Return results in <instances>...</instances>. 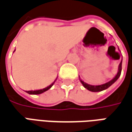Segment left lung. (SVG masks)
I'll use <instances>...</instances> for the list:
<instances>
[{"label": "left lung", "mask_w": 132, "mask_h": 132, "mask_svg": "<svg viewBox=\"0 0 132 132\" xmlns=\"http://www.w3.org/2000/svg\"><path fill=\"white\" fill-rule=\"evenodd\" d=\"M121 65H122V60L120 62L119 65V68H118V72L116 75V76L111 80H110L108 82L106 83H104V84H102V85H90V84H88L86 83L84 81H82L81 79L80 78V82H81L83 87L85 88L87 90H88L90 91H92V92H100V91H102V90H104L106 89L109 88L110 86L111 85H113V83L119 79V78L121 75ZM80 78V77H79Z\"/></svg>", "instance_id": "8db88e82"}]
</instances>
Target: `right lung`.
<instances>
[{"instance_id": "add662e5", "label": "right lung", "mask_w": 132, "mask_h": 132, "mask_svg": "<svg viewBox=\"0 0 132 132\" xmlns=\"http://www.w3.org/2000/svg\"><path fill=\"white\" fill-rule=\"evenodd\" d=\"M15 52V50H14ZM57 78H56V80H54L51 85H50L49 86H47L46 88H44L43 89H40V90H26V93H29V94H31V95H38V94H41V93H43L44 92H45V91H47L49 89H50L52 88V86L54 85V83L55 82V81L57 80Z\"/></svg>"}]
</instances>
